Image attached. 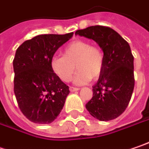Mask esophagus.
Returning <instances> with one entry per match:
<instances>
[{
  "instance_id": "34e87169",
  "label": "esophagus",
  "mask_w": 149,
  "mask_h": 149,
  "mask_svg": "<svg viewBox=\"0 0 149 149\" xmlns=\"http://www.w3.org/2000/svg\"><path fill=\"white\" fill-rule=\"evenodd\" d=\"M79 88H75V87H70V91L71 92H75V91H78Z\"/></svg>"
}]
</instances>
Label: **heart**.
<instances>
[{"label": "heart", "instance_id": "1", "mask_svg": "<svg viewBox=\"0 0 149 149\" xmlns=\"http://www.w3.org/2000/svg\"><path fill=\"white\" fill-rule=\"evenodd\" d=\"M103 66L102 50L85 40L70 43L64 49V56H56L51 60L53 71L63 82H70L76 69L79 70L74 79L77 85L86 84L92 78L97 79L102 72Z\"/></svg>", "mask_w": 149, "mask_h": 149}]
</instances>
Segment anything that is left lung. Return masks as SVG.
I'll use <instances>...</instances> for the list:
<instances>
[{"instance_id": "1", "label": "left lung", "mask_w": 149, "mask_h": 149, "mask_svg": "<svg viewBox=\"0 0 149 149\" xmlns=\"http://www.w3.org/2000/svg\"><path fill=\"white\" fill-rule=\"evenodd\" d=\"M75 34L94 40L104 52L103 70L86 109L100 120L117 118L127 109L134 89V58L129 44L114 29L100 25Z\"/></svg>"}]
</instances>
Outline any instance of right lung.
<instances>
[{"instance_id": "right-lung-1", "label": "right lung", "mask_w": 149, "mask_h": 149, "mask_svg": "<svg viewBox=\"0 0 149 149\" xmlns=\"http://www.w3.org/2000/svg\"><path fill=\"white\" fill-rule=\"evenodd\" d=\"M73 36L40 34L17 48L13 60L14 93L19 109L33 123L49 124L61 113L69 87L51 66L54 54Z\"/></svg>"}]
</instances>
